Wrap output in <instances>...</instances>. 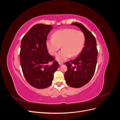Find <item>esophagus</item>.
<instances>
[{
    "instance_id": "obj_1",
    "label": "esophagus",
    "mask_w": 120,
    "mask_h": 120,
    "mask_svg": "<svg viewBox=\"0 0 120 120\" xmlns=\"http://www.w3.org/2000/svg\"><path fill=\"white\" fill-rule=\"evenodd\" d=\"M64 63H61V62H59V65H61V64H63Z\"/></svg>"
}]
</instances>
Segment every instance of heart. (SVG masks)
<instances>
[{"label": "heart", "instance_id": "obj_1", "mask_svg": "<svg viewBox=\"0 0 120 120\" xmlns=\"http://www.w3.org/2000/svg\"><path fill=\"white\" fill-rule=\"evenodd\" d=\"M52 37L46 40V46L49 52L52 56H55L61 45L63 49L56 57L59 61H63L71 56H79L85 45L84 34L74 28L57 30L53 34Z\"/></svg>", "mask_w": 120, "mask_h": 120}]
</instances>
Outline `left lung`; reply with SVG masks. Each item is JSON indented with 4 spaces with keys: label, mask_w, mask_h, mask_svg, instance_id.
Returning a JSON list of instances; mask_svg holds the SVG:
<instances>
[{
    "label": "left lung",
    "mask_w": 120,
    "mask_h": 120,
    "mask_svg": "<svg viewBox=\"0 0 120 120\" xmlns=\"http://www.w3.org/2000/svg\"><path fill=\"white\" fill-rule=\"evenodd\" d=\"M71 24L79 27L84 34L85 46L77 59L65 64L68 70L64 74V79L69 86L79 88L86 84L95 73L98 50L95 37L84 25L79 22Z\"/></svg>",
    "instance_id": "8db88e82"
}]
</instances>
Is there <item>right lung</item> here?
Listing matches in <instances>:
<instances>
[{
  "label": "right lung",
  "mask_w": 120,
  "mask_h": 120,
  "mask_svg": "<svg viewBox=\"0 0 120 120\" xmlns=\"http://www.w3.org/2000/svg\"><path fill=\"white\" fill-rule=\"evenodd\" d=\"M52 28L50 25L35 24L21 41L19 56L23 75L31 86L39 89L51 85L53 74L59 68V63L49 55L46 46L47 36ZM52 61V65L48 64Z\"/></svg>",
  "instance_id": "add662e5"
}]
</instances>
